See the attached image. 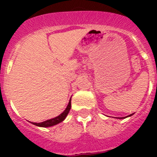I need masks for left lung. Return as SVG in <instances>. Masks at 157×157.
I'll use <instances>...</instances> for the list:
<instances>
[{
	"label": "left lung",
	"instance_id": "left-lung-1",
	"mask_svg": "<svg viewBox=\"0 0 157 157\" xmlns=\"http://www.w3.org/2000/svg\"><path fill=\"white\" fill-rule=\"evenodd\" d=\"M133 114H130L129 116H127V117H119V119H124V118H126V117H131Z\"/></svg>",
	"mask_w": 157,
	"mask_h": 157
}]
</instances>
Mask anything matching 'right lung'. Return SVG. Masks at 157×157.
Returning <instances> with one entry per match:
<instances>
[{
	"instance_id": "right-lung-1",
	"label": "right lung",
	"mask_w": 157,
	"mask_h": 157,
	"mask_svg": "<svg viewBox=\"0 0 157 157\" xmlns=\"http://www.w3.org/2000/svg\"><path fill=\"white\" fill-rule=\"evenodd\" d=\"M71 109V98H70V100L68 102V104L67 106L66 109L64 110L63 112H62L61 114L59 115L58 117H54V118H52V119L47 120V121H45L40 122V123H36V122H32V124H35L36 126L39 127H50V126H54L55 124H59L60 122L63 121L65 118L67 117V114L69 113V111Z\"/></svg>"
}]
</instances>
